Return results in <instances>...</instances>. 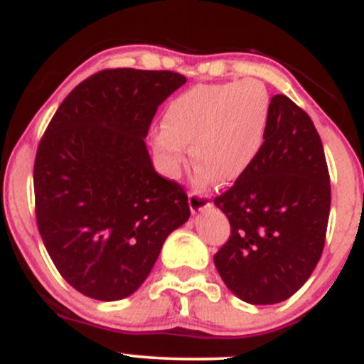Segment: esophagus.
I'll return each mask as SVG.
<instances>
[{
	"instance_id": "1",
	"label": "esophagus",
	"mask_w": 364,
	"mask_h": 364,
	"mask_svg": "<svg viewBox=\"0 0 364 364\" xmlns=\"http://www.w3.org/2000/svg\"><path fill=\"white\" fill-rule=\"evenodd\" d=\"M188 203H190L191 212H200L210 205V196L198 190H191L188 195Z\"/></svg>"
}]
</instances>
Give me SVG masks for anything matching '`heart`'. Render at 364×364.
I'll return each mask as SVG.
<instances>
[{
  "instance_id": "b5f03b06",
  "label": "heart",
  "mask_w": 364,
  "mask_h": 364,
  "mask_svg": "<svg viewBox=\"0 0 364 364\" xmlns=\"http://www.w3.org/2000/svg\"><path fill=\"white\" fill-rule=\"evenodd\" d=\"M270 95L262 82L195 85L169 102L164 127L154 135L162 168L178 176L193 144L200 178L232 183L248 173L265 144Z\"/></svg>"
}]
</instances>
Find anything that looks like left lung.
Wrapping results in <instances>:
<instances>
[{"instance_id": "8db88e82", "label": "left lung", "mask_w": 364, "mask_h": 364, "mask_svg": "<svg viewBox=\"0 0 364 364\" xmlns=\"http://www.w3.org/2000/svg\"><path fill=\"white\" fill-rule=\"evenodd\" d=\"M214 203L231 224L214 255L225 286L252 304L291 298L320 260L330 214L323 145L298 104L274 95L262 152Z\"/></svg>"}]
</instances>
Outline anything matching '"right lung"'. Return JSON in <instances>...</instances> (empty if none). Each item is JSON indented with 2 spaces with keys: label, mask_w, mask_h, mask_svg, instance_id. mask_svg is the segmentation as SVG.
<instances>
[{
  "label": "right lung",
  "mask_w": 364,
  "mask_h": 364,
  "mask_svg": "<svg viewBox=\"0 0 364 364\" xmlns=\"http://www.w3.org/2000/svg\"><path fill=\"white\" fill-rule=\"evenodd\" d=\"M185 82L169 70H101L66 95L39 141V235L61 277L92 299L139 289L190 217L185 188L154 169L144 141Z\"/></svg>",
  "instance_id": "1"
}]
</instances>
